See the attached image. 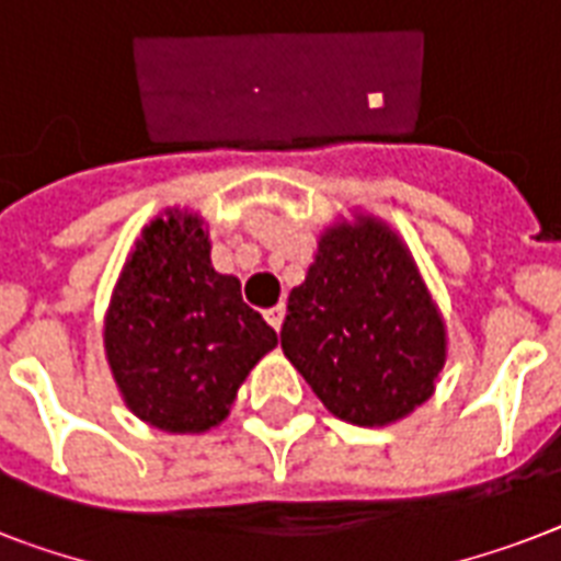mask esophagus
Returning <instances> with one entry per match:
<instances>
[{"instance_id": "34e87169", "label": "esophagus", "mask_w": 561, "mask_h": 561, "mask_svg": "<svg viewBox=\"0 0 561 561\" xmlns=\"http://www.w3.org/2000/svg\"><path fill=\"white\" fill-rule=\"evenodd\" d=\"M264 320H267V323L273 325V329H276V332H279L282 329V320H285V306H273V308H267V311H264Z\"/></svg>"}]
</instances>
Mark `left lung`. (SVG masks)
<instances>
[{
	"label": "left lung",
	"mask_w": 561,
	"mask_h": 561,
	"mask_svg": "<svg viewBox=\"0 0 561 561\" xmlns=\"http://www.w3.org/2000/svg\"><path fill=\"white\" fill-rule=\"evenodd\" d=\"M282 352L329 413L373 427L434 396L448 337L408 247L383 220L358 215L317 241L288 297Z\"/></svg>",
	"instance_id": "obj_1"
}]
</instances>
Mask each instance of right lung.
<instances>
[{
  "instance_id": "right-lung-1",
  "label": "right lung",
  "mask_w": 561,
  "mask_h": 561,
  "mask_svg": "<svg viewBox=\"0 0 561 561\" xmlns=\"http://www.w3.org/2000/svg\"><path fill=\"white\" fill-rule=\"evenodd\" d=\"M209 232L194 211L153 218L127 255L104 350L134 416L169 434L220 425L276 332L241 299V282L211 267Z\"/></svg>"
}]
</instances>
